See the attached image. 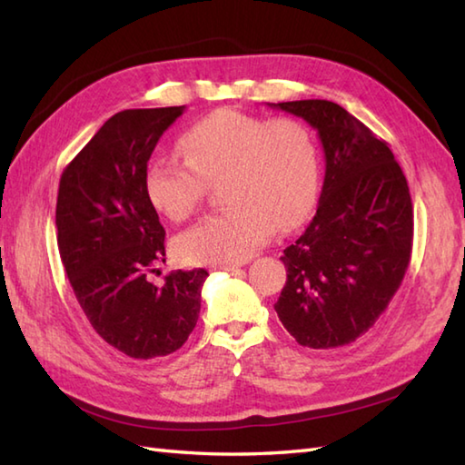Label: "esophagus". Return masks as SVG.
<instances>
[{"label": "esophagus", "instance_id": "obj_1", "mask_svg": "<svg viewBox=\"0 0 465 465\" xmlns=\"http://www.w3.org/2000/svg\"><path fill=\"white\" fill-rule=\"evenodd\" d=\"M240 268V263H215L212 265V270H223V272H230V270H235Z\"/></svg>", "mask_w": 465, "mask_h": 465}]
</instances>
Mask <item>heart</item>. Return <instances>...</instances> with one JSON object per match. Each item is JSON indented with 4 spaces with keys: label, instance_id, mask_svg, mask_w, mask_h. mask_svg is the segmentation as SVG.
<instances>
[{
    "label": "heart",
    "instance_id": "1",
    "mask_svg": "<svg viewBox=\"0 0 465 465\" xmlns=\"http://www.w3.org/2000/svg\"><path fill=\"white\" fill-rule=\"evenodd\" d=\"M180 145L185 161L160 153L147 163L143 183L157 210L182 222L217 180L223 202L230 203L177 235L175 253L187 263L248 260L275 227L293 230L313 207L318 147L298 120L215 110L195 122Z\"/></svg>",
    "mask_w": 465,
    "mask_h": 465
}]
</instances>
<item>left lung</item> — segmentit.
I'll use <instances>...</instances> for the list:
<instances>
[{"instance_id": "left-lung-1", "label": "left lung", "mask_w": 465, "mask_h": 465, "mask_svg": "<svg viewBox=\"0 0 465 465\" xmlns=\"http://www.w3.org/2000/svg\"><path fill=\"white\" fill-rule=\"evenodd\" d=\"M320 134L325 180L318 210L283 250L275 312L303 348L331 350L368 331L408 272L413 207L388 142L328 100L272 104Z\"/></svg>"}]
</instances>
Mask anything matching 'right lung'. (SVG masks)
Instances as JSON below:
<instances>
[{
  "label": "right lung",
  "mask_w": 465,
  "mask_h": 465,
  "mask_svg": "<svg viewBox=\"0 0 465 465\" xmlns=\"http://www.w3.org/2000/svg\"><path fill=\"white\" fill-rule=\"evenodd\" d=\"M183 105L110 117L62 173L55 205L59 258L77 302L107 343L135 360L180 350L202 308L203 268L177 270L157 288L165 230L145 192V170Z\"/></svg>",
  "instance_id": "add662e5"
}]
</instances>
